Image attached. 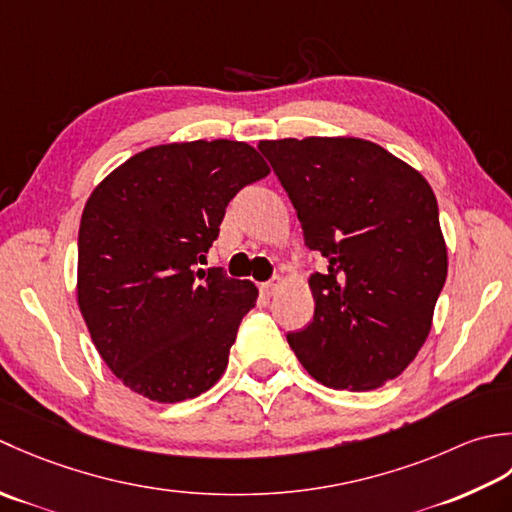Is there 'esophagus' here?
I'll return each mask as SVG.
<instances>
[{
  "mask_svg": "<svg viewBox=\"0 0 512 512\" xmlns=\"http://www.w3.org/2000/svg\"><path fill=\"white\" fill-rule=\"evenodd\" d=\"M278 287H280V280H274V283H265V285H260V291H263L265 296H274Z\"/></svg>",
  "mask_w": 512,
  "mask_h": 512,
  "instance_id": "34e87169",
  "label": "esophagus"
}]
</instances>
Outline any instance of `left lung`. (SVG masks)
Wrapping results in <instances>:
<instances>
[{"mask_svg":"<svg viewBox=\"0 0 512 512\" xmlns=\"http://www.w3.org/2000/svg\"><path fill=\"white\" fill-rule=\"evenodd\" d=\"M296 207L305 245L327 260L309 278L314 320L287 333L311 378L371 391L409 367L429 338L448 256L424 176L356 137L260 141Z\"/></svg>","mask_w":512,"mask_h":512,"instance_id":"obj_1","label":"left lung"}]
</instances>
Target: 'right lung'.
Here are the masks:
<instances>
[{"label": "right lung", "mask_w": 512, "mask_h": 512, "mask_svg": "<svg viewBox=\"0 0 512 512\" xmlns=\"http://www.w3.org/2000/svg\"><path fill=\"white\" fill-rule=\"evenodd\" d=\"M269 165L243 141L165 143L92 190L79 225L77 302L108 369L152 402H183L221 378L249 280L198 269L225 207Z\"/></svg>", "instance_id": "right-lung-1"}]
</instances>
